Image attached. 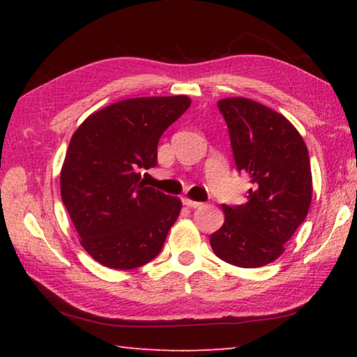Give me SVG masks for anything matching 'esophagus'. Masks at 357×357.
Here are the masks:
<instances>
[{
	"mask_svg": "<svg viewBox=\"0 0 357 357\" xmlns=\"http://www.w3.org/2000/svg\"><path fill=\"white\" fill-rule=\"evenodd\" d=\"M183 203L185 204V206H189V208H200L203 203H200V202H193V200H190V198H183Z\"/></svg>",
	"mask_w": 357,
	"mask_h": 357,
	"instance_id": "34e87169",
	"label": "esophagus"
}]
</instances>
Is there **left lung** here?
<instances>
[{
  "label": "left lung",
  "mask_w": 357,
  "mask_h": 357,
  "mask_svg": "<svg viewBox=\"0 0 357 357\" xmlns=\"http://www.w3.org/2000/svg\"><path fill=\"white\" fill-rule=\"evenodd\" d=\"M227 121L238 172L250 176L247 203L222 204L225 222L211 234L217 257L259 268L285 252L312 202L309 151L283 114L245 98L217 102Z\"/></svg>",
  "instance_id": "1"
}]
</instances>
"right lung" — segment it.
I'll use <instances>...</instances> for the list:
<instances>
[{
  "mask_svg": "<svg viewBox=\"0 0 357 357\" xmlns=\"http://www.w3.org/2000/svg\"><path fill=\"white\" fill-rule=\"evenodd\" d=\"M189 107L187 96L126 99L89 114L72 135L61 200L98 263L128 271L160 253L183 203L138 172L155 167L159 138Z\"/></svg>",
  "mask_w": 357,
  "mask_h": 357,
  "instance_id": "right-lung-1",
  "label": "right lung"
}]
</instances>
